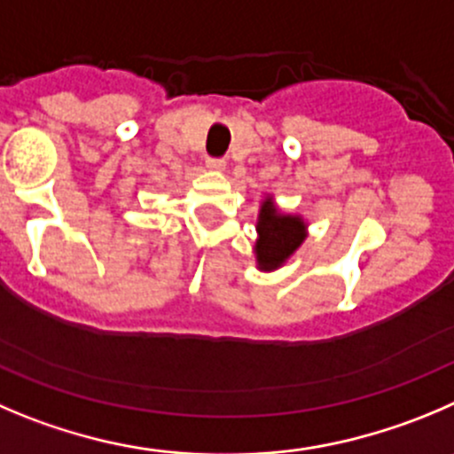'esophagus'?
<instances>
[{
  "mask_svg": "<svg viewBox=\"0 0 454 454\" xmlns=\"http://www.w3.org/2000/svg\"><path fill=\"white\" fill-rule=\"evenodd\" d=\"M205 165H207V169H211V171H223L227 162H224L223 158H207Z\"/></svg>",
  "mask_w": 454,
  "mask_h": 454,
  "instance_id": "1",
  "label": "esophagus"
}]
</instances>
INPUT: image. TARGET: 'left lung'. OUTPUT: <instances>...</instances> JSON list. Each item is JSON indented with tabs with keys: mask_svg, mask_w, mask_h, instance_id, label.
I'll list each match as a JSON object with an SVG mask.
<instances>
[{
	"mask_svg": "<svg viewBox=\"0 0 454 454\" xmlns=\"http://www.w3.org/2000/svg\"><path fill=\"white\" fill-rule=\"evenodd\" d=\"M256 234V267L261 271H276L294 256L296 249L308 239V223L303 215L280 211L274 198L265 196L258 211Z\"/></svg>",
	"mask_w": 454,
	"mask_h": 454,
	"instance_id": "left-lung-1",
	"label": "left lung"
}]
</instances>
